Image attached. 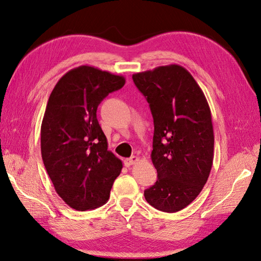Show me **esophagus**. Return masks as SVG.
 <instances>
[{"mask_svg":"<svg viewBox=\"0 0 261 261\" xmlns=\"http://www.w3.org/2000/svg\"><path fill=\"white\" fill-rule=\"evenodd\" d=\"M138 161H139V158L134 155V156H131V158L125 159V160H124V165H125L126 167H130V166H132V165H135V163L138 162Z\"/></svg>","mask_w":261,"mask_h":261,"instance_id":"esophagus-1","label":"esophagus"}]
</instances>
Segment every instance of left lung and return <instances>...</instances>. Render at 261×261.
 I'll return each instance as SVG.
<instances>
[{
  "label": "left lung",
  "instance_id": "left-lung-1",
  "mask_svg": "<svg viewBox=\"0 0 261 261\" xmlns=\"http://www.w3.org/2000/svg\"><path fill=\"white\" fill-rule=\"evenodd\" d=\"M154 122L152 162L158 180L144 191L159 211L174 213L196 199L208 178L214 134L204 92L187 69L158 67L132 76Z\"/></svg>",
  "mask_w": 261,
  "mask_h": 261
}]
</instances>
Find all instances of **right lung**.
Listing matches in <instances>:
<instances>
[{
    "label": "right lung",
    "instance_id": "obj_1",
    "mask_svg": "<svg viewBox=\"0 0 261 261\" xmlns=\"http://www.w3.org/2000/svg\"><path fill=\"white\" fill-rule=\"evenodd\" d=\"M124 84L123 76L82 65L65 73L48 99L41 124L43 165L57 194L73 210L105 205L121 174L122 161L108 151L96 109Z\"/></svg>",
    "mask_w": 261,
    "mask_h": 261
}]
</instances>
